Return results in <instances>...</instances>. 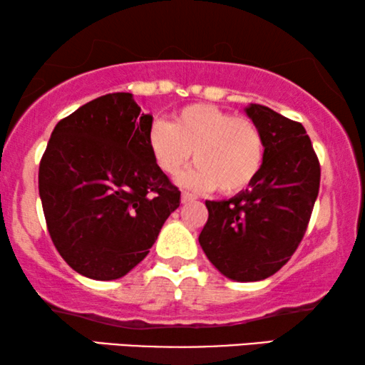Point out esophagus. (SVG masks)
Masks as SVG:
<instances>
[{
	"instance_id": "34e87169",
	"label": "esophagus",
	"mask_w": 365,
	"mask_h": 365,
	"mask_svg": "<svg viewBox=\"0 0 365 365\" xmlns=\"http://www.w3.org/2000/svg\"><path fill=\"white\" fill-rule=\"evenodd\" d=\"M194 199H196V197H194V196H192V194H189V192H182V194H181V202H182V204L192 202V201H194Z\"/></svg>"
}]
</instances>
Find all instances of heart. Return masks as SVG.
<instances>
[{
  "label": "heart",
  "instance_id": "heart-1",
  "mask_svg": "<svg viewBox=\"0 0 365 365\" xmlns=\"http://www.w3.org/2000/svg\"><path fill=\"white\" fill-rule=\"evenodd\" d=\"M148 148L168 176H176L194 151L197 164L179 182L196 191L219 186L224 194L251 186L264 159L262 136L251 119L206 103L182 108L171 123L154 121L148 131Z\"/></svg>",
  "mask_w": 365,
  "mask_h": 365
}]
</instances>
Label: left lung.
<instances>
[{
  "mask_svg": "<svg viewBox=\"0 0 365 365\" xmlns=\"http://www.w3.org/2000/svg\"><path fill=\"white\" fill-rule=\"evenodd\" d=\"M244 113L262 136L261 171L234 197L206 201L209 217L199 244L222 276L254 282L276 274L302 241L321 166L301 123L261 104Z\"/></svg>",
  "mask_w": 365,
  "mask_h": 365,
  "instance_id": "1",
  "label": "left lung"
}]
</instances>
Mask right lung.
<instances>
[{
  "label": "right lung",
  "mask_w": 365,
  "mask_h": 365,
  "mask_svg": "<svg viewBox=\"0 0 365 365\" xmlns=\"http://www.w3.org/2000/svg\"><path fill=\"white\" fill-rule=\"evenodd\" d=\"M151 126L131 93H113L53 129L39 164V197L54 246L81 276H126L179 207L181 192L149 153Z\"/></svg>",
  "instance_id": "add662e5"
}]
</instances>
